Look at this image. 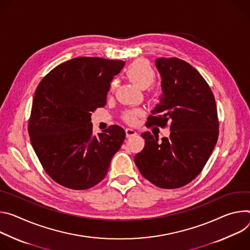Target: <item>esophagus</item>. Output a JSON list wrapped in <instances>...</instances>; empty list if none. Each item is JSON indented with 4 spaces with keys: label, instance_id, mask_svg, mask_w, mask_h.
<instances>
[{
    "label": "esophagus",
    "instance_id": "obj_1",
    "mask_svg": "<svg viewBox=\"0 0 250 250\" xmlns=\"http://www.w3.org/2000/svg\"><path fill=\"white\" fill-rule=\"evenodd\" d=\"M125 132H126L127 138L132 137V136H134V135L137 134V131L134 130V129H132V128H126V129H125Z\"/></svg>",
    "mask_w": 250,
    "mask_h": 250
}]
</instances>
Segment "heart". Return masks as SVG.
<instances>
[{
	"mask_svg": "<svg viewBox=\"0 0 250 250\" xmlns=\"http://www.w3.org/2000/svg\"><path fill=\"white\" fill-rule=\"evenodd\" d=\"M126 76L134 83V84L142 90L150 87L156 78V73L151 64L144 60H137L133 62L125 70ZM116 87V82L111 83V90H114ZM142 115L140 110H129L125 113L124 119L130 123L135 124L139 116Z\"/></svg>",
	"mask_w": 250,
	"mask_h": 250,
	"instance_id": "1",
	"label": "heart"
}]
</instances>
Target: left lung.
<instances>
[{
    "mask_svg": "<svg viewBox=\"0 0 250 250\" xmlns=\"http://www.w3.org/2000/svg\"><path fill=\"white\" fill-rule=\"evenodd\" d=\"M162 93L149 125L170 124V136L159 142L142 133L144 149L134 161L142 176L162 188H178L195 179L210 157L218 137L213 94L200 72L177 58L157 59Z\"/></svg>",
    "mask_w": 250,
    "mask_h": 250,
    "instance_id": "left-lung-1",
    "label": "left lung"
}]
</instances>
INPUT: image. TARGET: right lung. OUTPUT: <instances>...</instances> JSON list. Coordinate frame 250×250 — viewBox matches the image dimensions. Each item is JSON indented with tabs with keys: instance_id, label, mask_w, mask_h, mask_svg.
<instances>
[{
	"instance_id": "add662e5",
	"label": "right lung",
	"mask_w": 250,
	"mask_h": 250,
	"mask_svg": "<svg viewBox=\"0 0 250 250\" xmlns=\"http://www.w3.org/2000/svg\"><path fill=\"white\" fill-rule=\"evenodd\" d=\"M123 61L76 58L54 67L39 84L32 107V146L48 176L72 189L101 182L124 142L113 125L94 135L91 113L106 104L110 83Z\"/></svg>"
}]
</instances>
